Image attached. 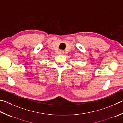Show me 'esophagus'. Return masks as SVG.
<instances>
[{"label": "esophagus", "mask_w": 123, "mask_h": 123, "mask_svg": "<svg viewBox=\"0 0 123 123\" xmlns=\"http://www.w3.org/2000/svg\"><path fill=\"white\" fill-rule=\"evenodd\" d=\"M60 54H61V55H63L64 54V52H63V51H62V50H60Z\"/></svg>", "instance_id": "1"}]
</instances>
